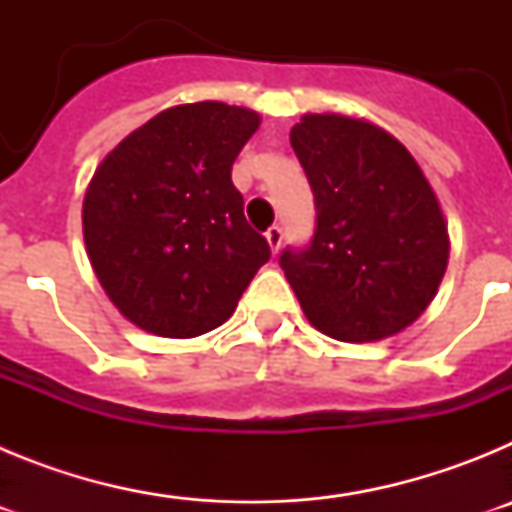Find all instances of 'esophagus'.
<instances>
[{"label":"esophagus","instance_id":"obj_1","mask_svg":"<svg viewBox=\"0 0 512 512\" xmlns=\"http://www.w3.org/2000/svg\"><path fill=\"white\" fill-rule=\"evenodd\" d=\"M282 225H271L269 230H266V241H269L271 246V253H279V246H282Z\"/></svg>","mask_w":512,"mask_h":512}]
</instances>
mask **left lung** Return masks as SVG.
Listing matches in <instances>:
<instances>
[{"label":"left lung","instance_id":"8db88e82","mask_svg":"<svg viewBox=\"0 0 512 512\" xmlns=\"http://www.w3.org/2000/svg\"><path fill=\"white\" fill-rule=\"evenodd\" d=\"M292 148L315 197V233L279 266L320 333L382 341L431 305L449 230L431 184L400 140L372 122L305 115Z\"/></svg>","mask_w":512,"mask_h":512}]
</instances>
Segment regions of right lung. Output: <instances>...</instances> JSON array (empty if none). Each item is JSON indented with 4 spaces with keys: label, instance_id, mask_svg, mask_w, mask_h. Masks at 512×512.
Listing matches in <instances>:
<instances>
[{
    "label": "right lung",
    "instance_id": "1",
    "mask_svg": "<svg viewBox=\"0 0 512 512\" xmlns=\"http://www.w3.org/2000/svg\"><path fill=\"white\" fill-rule=\"evenodd\" d=\"M259 115L179 104L133 130L94 171L84 241L99 284L138 328L194 338L223 325L269 261L233 187L235 156Z\"/></svg>",
    "mask_w": 512,
    "mask_h": 512
}]
</instances>
